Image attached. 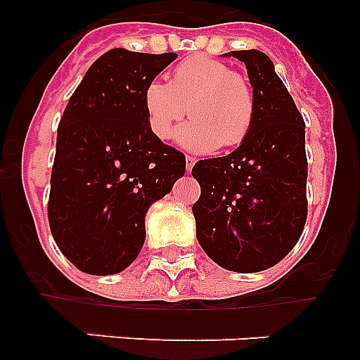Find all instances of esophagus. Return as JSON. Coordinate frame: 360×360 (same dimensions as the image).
<instances>
[{
    "label": "esophagus",
    "mask_w": 360,
    "mask_h": 360,
    "mask_svg": "<svg viewBox=\"0 0 360 360\" xmlns=\"http://www.w3.org/2000/svg\"><path fill=\"white\" fill-rule=\"evenodd\" d=\"M196 164V158L195 157H186V169L187 173H189L191 169H193V165Z\"/></svg>",
    "instance_id": "esophagus-1"
}]
</instances>
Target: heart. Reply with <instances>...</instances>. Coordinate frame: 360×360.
I'll use <instances>...</instances> for the list:
<instances>
[{
  "label": "heart",
  "instance_id": "b5f03b06",
  "mask_svg": "<svg viewBox=\"0 0 360 360\" xmlns=\"http://www.w3.org/2000/svg\"><path fill=\"white\" fill-rule=\"evenodd\" d=\"M142 101L149 128L160 141L171 139L189 106L193 120L180 131V142L196 151L240 146L256 119V97L247 77L209 56L178 63L171 82L149 81Z\"/></svg>",
  "mask_w": 360,
  "mask_h": 360
}]
</instances>
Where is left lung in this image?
Returning a JSON list of instances; mask_svg holds the SVG:
<instances>
[{"label":"left lung","instance_id":"1","mask_svg":"<svg viewBox=\"0 0 360 360\" xmlns=\"http://www.w3.org/2000/svg\"><path fill=\"white\" fill-rule=\"evenodd\" d=\"M245 63L256 97L250 133L225 157L198 160L196 236L212 262L234 272L274 266L295 247L308 214L304 120L274 65L259 50L229 52Z\"/></svg>","mask_w":360,"mask_h":360}]
</instances>
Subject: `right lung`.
I'll list each match as a JSON object with an SVG mask.
<instances>
[{
	"mask_svg": "<svg viewBox=\"0 0 360 360\" xmlns=\"http://www.w3.org/2000/svg\"><path fill=\"white\" fill-rule=\"evenodd\" d=\"M176 53L108 50L84 73L57 128L49 224L86 274H117L146 240V212L186 173L184 153L148 124L142 94Z\"/></svg>",
	"mask_w": 360,
	"mask_h": 360,
	"instance_id": "right-lung-1",
	"label": "right lung"
}]
</instances>
